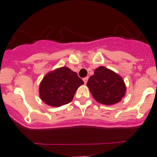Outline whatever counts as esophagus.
Wrapping results in <instances>:
<instances>
[{
	"label": "esophagus",
	"instance_id": "obj_1",
	"mask_svg": "<svg viewBox=\"0 0 157 157\" xmlns=\"http://www.w3.org/2000/svg\"><path fill=\"white\" fill-rule=\"evenodd\" d=\"M83 82H84V83H85V84H86V83H87L88 77H85V78H83Z\"/></svg>",
	"mask_w": 157,
	"mask_h": 157
}]
</instances>
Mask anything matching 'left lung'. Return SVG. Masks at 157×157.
<instances>
[{
	"mask_svg": "<svg viewBox=\"0 0 157 157\" xmlns=\"http://www.w3.org/2000/svg\"><path fill=\"white\" fill-rule=\"evenodd\" d=\"M86 86L96 101L108 106L121 101L127 91L122 77L102 66L95 69L94 74L89 78Z\"/></svg>",
	"mask_w": 157,
	"mask_h": 157,
	"instance_id": "obj_1",
	"label": "left lung"
}]
</instances>
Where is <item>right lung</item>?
Returning a JSON list of instances; mask_svg holds the SVG:
<instances>
[{
	"instance_id": "right-lung-1",
	"label": "right lung",
	"mask_w": 157,
	"mask_h": 157,
	"mask_svg": "<svg viewBox=\"0 0 157 157\" xmlns=\"http://www.w3.org/2000/svg\"><path fill=\"white\" fill-rule=\"evenodd\" d=\"M83 84L77 73L62 67L44 77L39 85V95L46 104L59 107L72 101L77 90Z\"/></svg>"
}]
</instances>
